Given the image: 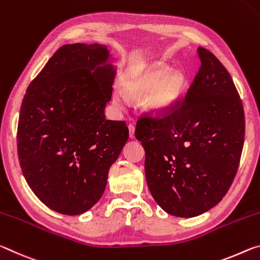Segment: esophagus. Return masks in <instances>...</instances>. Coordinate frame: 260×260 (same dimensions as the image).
I'll use <instances>...</instances> for the list:
<instances>
[{"label":"esophagus","mask_w":260,"mask_h":260,"mask_svg":"<svg viewBox=\"0 0 260 260\" xmlns=\"http://www.w3.org/2000/svg\"><path fill=\"white\" fill-rule=\"evenodd\" d=\"M127 127H129V136H130V138H135V125L133 124V123H130V124L127 125Z\"/></svg>","instance_id":"34e87169"}]
</instances>
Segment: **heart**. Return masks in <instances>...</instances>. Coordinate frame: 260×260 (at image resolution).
<instances>
[{"label": "heart", "instance_id": "heart-1", "mask_svg": "<svg viewBox=\"0 0 260 260\" xmlns=\"http://www.w3.org/2000/svg\"><path fill=\"white\" fill-rule=\"evenodd\" d=\"M185 88V78L181 72L173 71L168 66L155 63L127 75L122 83L124 95L131 100L146 98V105L153 113L168 112L181 100ZM114 105L122 108L125 100L121 93L115 92Z\"/></svg>", "mask_w": 260, "mask_h": 260}]
</instances>
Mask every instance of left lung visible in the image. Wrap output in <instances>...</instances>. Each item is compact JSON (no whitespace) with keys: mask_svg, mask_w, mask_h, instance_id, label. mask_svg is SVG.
Segmentation results:
<instances>
[{"mask_svg":"<svg viewBox=\"0 0 260 260\" xmlns=\"http://www.w3.org/2000/svg\"><path fill=\"white\" fill-rule=\"evenodd\" d=\"M198 55L202 66L184 99L162 116L142 115L135 130L152 197L181 218L221 202L244 144V109L231 75L210 50L199 47Z\"/></svg>","mask_w":260,"mask_h":260,"instance_id":"1","label":"left lung"}]
</instances>
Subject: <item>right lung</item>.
Here are the masks:
<instances>
[{
    "label": "right lung",
    "mask_w": 260,
    "mask_h": 260,
    "mask_svg": "<svg viewBox=\"0 0 260 260\" xmlns=\"http://www.w3.org/2000/svg\"><path fill=\"white\" fill-rule=\"evenodd\" d=\"M100 44L64 45L28 85L17 150L23 175L57 213L78 215L96 204L129 138L123 121L106 120L116 69Z\"/></svg>",
    "instance_id": "right-lung-1"
}]
</instances>
